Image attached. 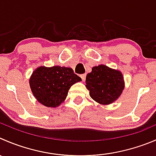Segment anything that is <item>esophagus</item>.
<instances>
[{"label": "esophagus", "instance_id": "obj_1", "mask_svg": "<svg viewBox=\"0 0 156 156\" xmlns=\"http://www.w3.org/2000/svg\"><path fill=\"white\" fill-rule=\"evenodd\" d=\"M81 78V79H82V81H85V78H86V74H82V75H80Z\"/></svg>", "mask_w": 156, "mask_h": 156}]
</instances>
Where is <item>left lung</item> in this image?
<instances>
[{
  "instance_id": "8db88e82",
  "label": "left lung",
  "mask_w": 156,
  "mask_h": 156,
  "mask_svg": "<svg viewBox=\"0 0 156 156\" xmlns=\"http://www.w3.org/2000/svg\"><path fill=\"white\" fill-rule=\"evenodd\" d=\"M85 82L90 98L103 105L118 99L125 87L121 72L104 65L92 68L91 72L86 76Z\"/></svg>"
}]
</instances>
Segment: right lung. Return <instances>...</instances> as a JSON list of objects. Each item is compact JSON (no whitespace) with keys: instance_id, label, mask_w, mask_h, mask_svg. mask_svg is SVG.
I'll use <instances>...</instances> for the list:
<instances>
[{"instance_id":"right-lung-1","label":"right lung","mask_w":156,"mask_h":156,"mask_svg":"<svg viewBox=\"0 0 156 156\" xmlns=\"http://www.w3.org/2000/svg\"><path fill=\"white\" fill-rule=\"evenodd\" d=\"M81 81L71 68L40 66L32 74L30 86L35 98L47 107H56L66 100L71 86Z\"/></svg>"}]
</instances>
